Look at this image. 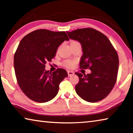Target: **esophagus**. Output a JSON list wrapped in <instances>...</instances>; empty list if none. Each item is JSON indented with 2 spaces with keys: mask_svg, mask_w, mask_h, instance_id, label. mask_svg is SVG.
Instances as JSON below:
<instances>
[{
  "mask_svg": "<svg viewBox=\"0 0 133 133\" xmlns=\"http://www.w3.org/2000/svg\"><path fill=\"white\" fill-rule=\"evenodd\" d=\"M67 73H68L69 77H70V76H71L72 75H73L74 74H75V73H74V72L72 71H67Z\"/></svg>",
  "mask_w": 133,
  "mask_h": 133,
  "instance_id": "34e87169",
  "label": "esophagus"
}]
</instances>
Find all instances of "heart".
<instances>
[{
  "label": "heart",
  "instance_id": "b5f03b06",
  "mask_svg": "<svg viewBox=\"0 0 133 133\" xmlns=\"http://www.w3.org/2000/svg\"><path fill=\"white\" fill-rule=\"evenodd\" d=\"M75 41H73L72 42H75ZM74 62H71V61H70V60H66V61H64L63 63V66L66 67H72L74 66Z\"/></svg>",
  "mask_w": 133,
  "mask_h": 133
}]
</instances>
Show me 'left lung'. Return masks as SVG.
Instances as JSON below:
<instances>
[{"label":"left lung","instance_id":"1","mask_svg":"<svg viewBox=\"0 0 133 133\" xmlns=\"http://www.w3.org/2000/svg\"><path fill=\"white\" fill-rule=\"evenodd\" d=\"M67 33L70 39L82 44L80 67L91 70L87 75L75 73L79 78L76 93L88 102L103 100L112 90L117 77L119 60L115 49L104 34L94 29H79Z\"/></svg>","mask_w":133,"mask_h":133}]
</instances>
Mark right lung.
I'll list each match as a JSON object with an SVG mask.
<instances>
[{
	"mask_svg": "<svg viewBox=\"0 0 133 133\" xmlns=\"http://www.w3.org/2000/svg\"><path fill=\"white\" fill-rule=\"evenodd\" d=\"M69 39L65 31L38 29L25 36L14 56V67L18 84L28 98L38 103L52 100L59 84L68 76L63 69L51 73L45 70L51 62L58 46Z\"/></svg>",
	"mask_w": 133,
	"mask_h": 133,
	"instance_id": "right-lung-1",
	"label": "right lung"
}]
</instances>
